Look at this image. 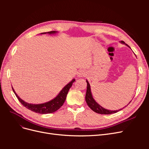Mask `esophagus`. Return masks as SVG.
I'll return each instance as SVG.
<instances>
[{
    "label": "esophagus",
    "mask_w": 149,
    "mask_h": 149,
    "mask_svg": "<svg viewBox=\"0 0 149 149\" xmlns=\"http://www.w3.org/2000/svg\"><path fill=\"white\" fill-rule=\"evenodd\" d=\"M86 75V72L84 70H81L78 73V77H84Z\"/></svg>",
    "instance_id": "obj_1"
}]
</instances>
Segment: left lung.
Returning a JSON list of instances; mask_svg holds the SVG:
<instances>
[{"label": "left lung", "mask_w": 149, "mask_h": 149, "mask_svg": "<svg viewBox=\"0 0 149 149\" xmlns=\"http://www.w3.org/2000/svg\"><path fill=\"white\" fill-rule=\"evenodd\" d=\"M120 43L125 44V45L128 46L127 44H126L124 41H121ZM86 83H87V90H86V97H85L86 101L88 106L91 108L93 111L96 112V113L101 114H111L113 113H116V112L121 110V109H119V110H116V111H111V110L104 109V108L101 106L98 103L96 102V101L94 100V98L93 97V95L91 91V88H90V84L88 81V80H86Z\"/></svg>", "instance_id": "obj_1"}]
</instances>
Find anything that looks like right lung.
Wrapping results in <instances>:
<instances>
[{
    "label": "right lung",
    "mask_w": 149,
    "mask_h": 149,
    "mask_svg": "<svg viewBox=\"0 0 149 149\" xmlns=\"http://www.w3.org/2000/svg\"><path fill=\"white\" fill-rule=\"evenodd\" d=\"M56 33H57L56 31H48V32L42 33L41 34H55ZM75 79H72L71 81H70L68 84H66L65 86L61 89V91L58 94L57 96L53 99L52 100L45 103L38 104H29L25 102L24 100H22L20 97H19V96L16 94L13 88L12 90L13 93H15L18 100L20 102V103L22 105H24V106H25L26 108H27V109L31 110V111L37 112V113L39 114H49L56 111L63 106V103L65 101L67 94L69 91V89H70L72 84H73V83Z\"/></svg>",
    "instance_id": "right-lung-1"
}]
</instances>
